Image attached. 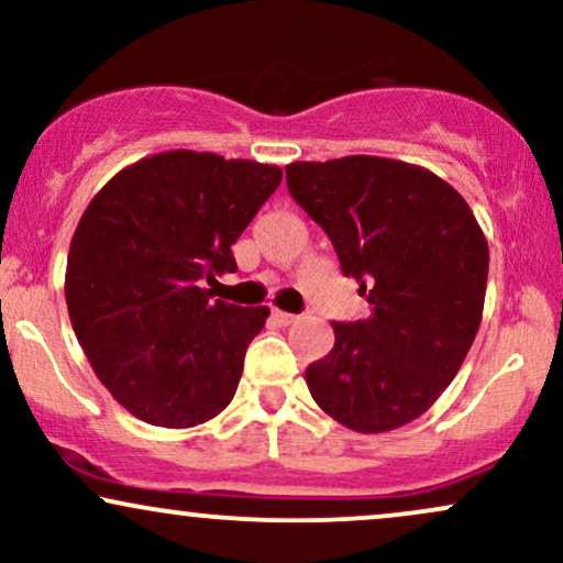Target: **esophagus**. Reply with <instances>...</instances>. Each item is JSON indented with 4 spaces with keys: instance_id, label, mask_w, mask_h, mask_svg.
Returning a JSON list of instances; mask_svg holds the SVG:
<instances>
[{
    "instance_id": "1",
    "label": "esophagus",
    "mask_w": 563,
    "mask_h": 563,
    "mask_svg": "<svg viewBox=\"0 0 563 563\" xmlns=\"http://www.w3.org/2000/svg\"><path fill=\"white\" fill-rule=\"evenodd\" d=\"M273 318H275V322H280V325H294L296 320V314H290V312H283V309H273Z\"/></svg>"
}]
</instances>
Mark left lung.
<instances>
[{"instance_id":"left-lung-1","label":"left lung","mask_w":563,"mask_h":563,"mask_svg":"<svg viewBox=\"0 0 563 563\" xmlns=\"http://www.w3.org/2000/svg\"><path fill=\"white\" fill-rule=\"evenodd\" d=\"M286 183L371 303L365 320L331 322L335 344L307 367L309 394L360 434L416 421L479 331L489 269L479 222L455 187L405 161H296Z\"/></svg>"}]
</instances>
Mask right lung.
<instances>
[{"mask_svg": "<svg viewBox=\"0 0 563 563\" xmlns=\"http://www.w3.org/2000/svg\"><path fill=\"white\" fill-rule=\"evenodd\" d=\"M277 166L169 151L121 169L87 206L66 269L70 325L132 416L190 429L235 397L267 307L214 299L230 245L280 185Z\"/></svg>", "mask_w": 563, "mask_h": 563, "instance_id": "obj_1", "label": "right lung"}]
</instances>
